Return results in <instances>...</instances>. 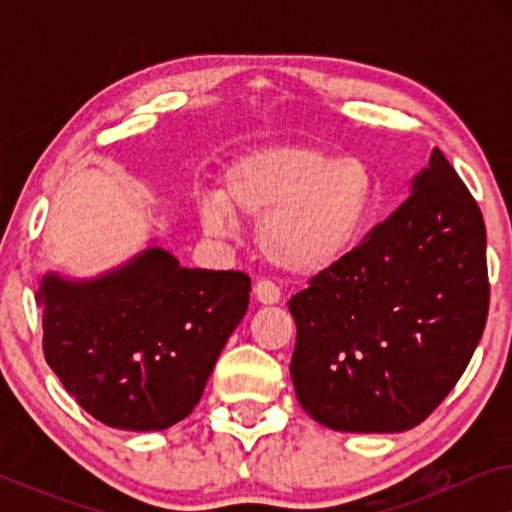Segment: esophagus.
<instances>
[{"label": "esophagus", "mask_w": 512, "mask_h": 512, "mask_svg": "<svg viewBox=\"0 0 512 512\" xmlns=\"http://www.w3.org/2000/svg\"><path fill=\"white\" fill-rule=\"evenodd\" d=\"M254 296L258 303L275 305L279 303V298H282V293H279V286L275 282H270V279H258L254 284Z\"/></svg>", "instance_id": "1"}]
</instances>
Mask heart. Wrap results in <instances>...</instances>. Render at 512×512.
Returning a JSON list of instances; mask_svg holds the SVG:
<instances>
[{
    "instance_id": "1",
    "label": "heart",
    "mask_w": 512,
    "mask_h": 512,
    "mask_svg": "<svg viewBox=\"0 0 512 512\" xmlns=\"http://www.w3.org/2000/svg\"><path fill=\"white\" fill-rule=\"evenodd\" d=\"M375 209L377 179L366 160L282 144L237 160L221 195L202 198L198 214L214 235H226L233 219L258 221V249L268 263L319 275L359 247Z\"/></svg>"
}]
</instances>
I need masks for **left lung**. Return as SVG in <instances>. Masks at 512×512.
Returning <instances> with one entry per match:
<instances>
[{
	"label": "left lung",
	"instance_id": "1",
	"mask_svg": "<svg viewBox=\"0 0 512 512\" xmlns=\"http://www.w3.org/2000/svg\"><path fill=\"white\" fill-rule=\"evenodd\" d=\"M293 389L333 431L422 424L471 361L487 324V233L443 151L410 198L335 268L289 300Z\"/></svg>",
	"mask_w": 512,
	"mask_h": 512
}]
</instances>
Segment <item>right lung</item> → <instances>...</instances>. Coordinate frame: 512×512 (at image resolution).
<instances>
[{"mask_svg": "<svg viewBox=\"0 0 512 512\" xmlns=\"http://www.w3.org/2000/svg\"><path fill=\"white\" fill-rule=\"evenodd\" d=\"M240 270H188L149 247L90 282L41 279L44 356L62 387L111 429L163 431L198 405L249 307Z\"/></svg>", "mask_w": 512, "mask_h": 512, "instance_id": "obj_1", "label": "right lung"}]
</instances>
